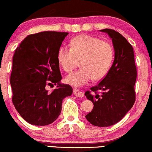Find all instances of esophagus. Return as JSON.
<instances>
[{
  "mask_svg": "<svg viewBox=\"0 0 152 152\" xmlns=\"http://www.w3.org/2000/svg\"><path fill=\"white\" fill-rule=\"evenodd\" d=\"M73 93L75 96H76V97H78V98H82V97H83V96H84V94H83V92H81V91L76 89V88H74V90H73Z\"/></svg>",
  "mask_w": 152,
  "mask_h": 152,
  "instance_id": "esophagus-1",
  "label": "esophagus"
}]
</instances>
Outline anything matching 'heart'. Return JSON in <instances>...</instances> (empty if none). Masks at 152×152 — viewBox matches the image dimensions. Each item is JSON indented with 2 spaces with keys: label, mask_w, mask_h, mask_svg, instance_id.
<instances>
[{
  "label": "heart",
  "mask_w": 152,
  "mask_h": 152,
  "mask_svg": "<svg viewBox=\"0 0 152 152\" xmlns=\"http://www.w3.org/2000/svg\"><path fill=\"white\" fill-rule=\"evenodd\" d=\"M114 58V49L109 42L100 38L80 35L72 38L70 48H59L57 59L66 72H70L78 66L81 68L68 75L66 82L76 87L87 84L91 80H99L109 71Z\"/></svg>",
  "instance_id": "b5f03b06"
}]
</instances>
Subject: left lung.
<instances>
[{
    "label": "left lung",
    "mask_w": 152,
    "mask_h": 152,
    "mask_svg": "<svg viewBox=\"0 0 152 152\" xmlns=\"http://www.w3.org/2000/svg\"><path fill=\"white\" fill-rule=\"evenodd\" d=\"M100 31L109 34L112 39L115 57L102 81L91 87V91L85 92L86 98L94 104L93 109L86 118L94 126L105 127L121 121L133 106L137 71L133 48L126 38L112 29Z\"/></svg>",
    "instance_id": "1"
}]
</instances>
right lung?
Wrapping results in <instances>:
<instances>
[{
  "instance_id": "1",
  "label": "right lung",
  "mask_w": 152,
  "mask_h": 152,
  "mask_svg": "<svg viewBox=\"0 0 152 152\" xmlns=\"http://www.w3.org/2000/svg\"><path fill=\"white\" fill-rule=\"evenodd\" d=\"M69 33L43 31L28 35L15 50L10 74L12 102L24 120L46 126L58 117L62 101L72 94L69 84H62L57 53ZM58 84L49 93L45 86Z\"/></svg>"
}]
</instances>
